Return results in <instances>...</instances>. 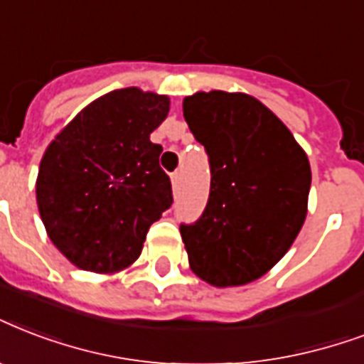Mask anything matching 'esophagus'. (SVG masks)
I'll use <instances>...</instances> for the list:
<instances>
[{
	"mask_svg": "<svg viewBox=\"0 0 364 364\" xmlns=\"http://www.w3.org/2000/svg\"><path fill=\"white\" fill-rule=\"evenodd\" d=\"M179 183H181V173H179V171H176V173L171 176V187H173V191H177V188H179Z\"/></svg>",
	"mask_w": 364,
	"mask_h": 364,
	"instance_id": "1",
	"label": "esophagus"
}]
</instances>
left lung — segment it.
Here are the masks:
<instances>
[{"label": "left lung", "instance_id": "1", "mask_svg": "<svg viewBox=\"0 0 364 364\" xmlns=\"http://www.w3.org/2000/svg\"><path fill=\"white\" fill-rule=\"evenodd\" d=\"M183 116L210 156L212 187L194 225H181L188 265L215 288L242 287L273 269L307 215L311 168L284 124L256 97L198 91Z\"/></svg>", "mask_w": 364, "mask_h": 364}]
</instances>
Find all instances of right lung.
<instances>
[{
  "instance_id": "1",
  "label": "right lung",
  "mask_w": 364,
  "mask_h": 364,
  "mask_svg": "<svg viewBox=\"0 0 364 364\" xmlns=\"http://www.w3.org/2000/svg\"><path fill=\"white\" fill-rule=\"evenodd\" d=\"M170 97L114 90L82 108L43 152L36 200L47 237L77 269L112 274L137 262L149 227L171 206L151 133Z\"/></svg>"
}]
</instances>
